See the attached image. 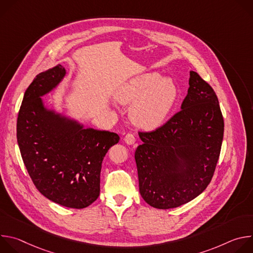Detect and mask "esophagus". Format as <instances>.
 <instances>
[{
    "instance_id": "34e87169",
    "label": "esophagus",
    "mask_w": 253,
    "mask_h": 253,
    "mask_svg": "<svg viewBox=\"0 0 253 253\" xmlns=\"http://www.w3.org/2000/svg\"><path fill=\"white\" fill-rule=\"evenodd\" d=\"M124 141H125V143L128 144V145H132V144L135 143L136 139H135V136H134L132 133H128V134L124 137Z\"/></svg>"
}]
</instances>
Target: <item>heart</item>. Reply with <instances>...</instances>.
Segmentation results:
<instances>
[{
	"label": "heart",
	"mask_w": 253,
	"mask_h": 253,
	"mask_svg": "<svg viewBox=\"0 0 253 253\" xmlns=\"http://www.w3.org/2000/svg\"><path fill=\"white\" fill-rule=\"evenodd\" d=\"M178 97V87L158 72H149L122 84L115 98L121 104H131L130 118L142 129L160 126L171 112Z\"/></svg>",
	"instance_id": "obj_1"
}]
</instances>
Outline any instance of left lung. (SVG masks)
<instances>
[{
  "mask_svg": "<svg viewBox=\"0 0 253 253\" xmlns=\"http://www.w3.org/2000/svg\"><path fill=\"white\" fill-rule=\"evenodd\" d=\"M224 132L218 98L190 71L181 110L151 132H139L135 151L139 191L150 206L175 208L201 194L217 164Z\"/></svg>",
  "mask_w": 253,
  "mask_h": 253,
  "instance_id": "obj_1",
  "label": "left lung"
}]
</instances>
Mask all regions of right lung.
I'll list each match as a JSON object with an SVG mask.
<instances>
[{
    "instance_id": "obj_1",
    "label": "right lung",
    "mask_w": 253,
    "mask_h": 253,
    "mask_svg": "<svg viewBox=\"0 0 253 253\" xmlns=\"http://www.w3.org/2000/svg\"><path fill=\"white\" fill-rule=\"evenodd\" d=\"M62 65L36 76L25 92L17 120L20 152L33 183L49 200L81 209L100 194L102 161L118 134L85 128L45 107L42 96L64 79Z\"/></svg>"
}]
</instances>
